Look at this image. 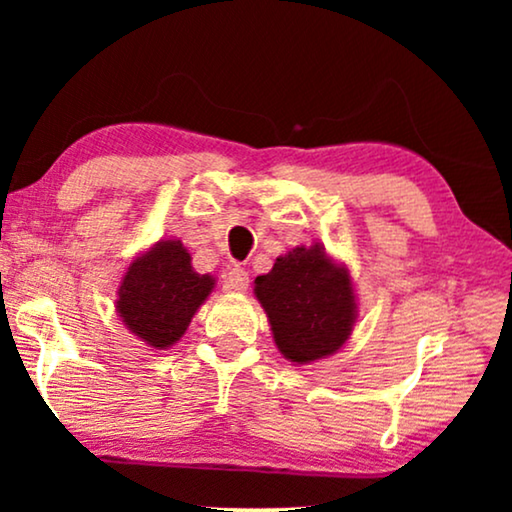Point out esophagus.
<instances>
[{"instance_id":"1","label":"esophagus","mask_w":512,"mask_h":512,"mask_svg":"<svg viewBox=\"0 0 512 512\" xmlns=\"http://www.w3.org/2000/svg\"><path fill=\"white\" fill-rule=\"evenodd\" d=\"M226 289L237 291V293L247 291L249 289V272L240 268V265H235V268L230 270L228 277H226Z\"/></svg>"}]
</instances>
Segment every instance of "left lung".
Listing matches in <instances>:
<instances>
[{"instance_id":"8db88e82","label":"left lung","mask_w":512,"mask_h":512,"mask_svg":"<svg viewBox=\"0 0 512 512\" xmlns=\"http://www.w3.org/2000/svg\"><path fill=\"white\" fill-rule=\"evenodd\" d=\"M254 293L268 314L277 349L298 366L335 354L352 335V277L321 244L279 256L268 275L254 279Z\"/></svg>"}]
</instances>
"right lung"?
<instances>
[{
  "instance_id": "add662e5",
  "label": "right lung",
  "mask_w": 512,
  "mask_h": 512,
  "mask_svg": "<svg viewBox=\"0 0 512 512\" xmlns=\"http://www.w3.org/2000/svg\"><path fill=\"white\" fill-rule=\"evenodd\" d=\"M216 279L198 275L179 240H160L128 265L116 312L130 333L153 349H167L186 333Z\"/></svg>"
}]
</instances>
